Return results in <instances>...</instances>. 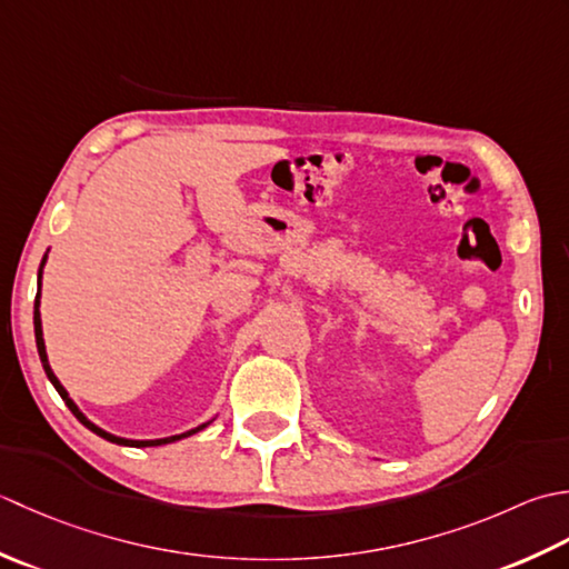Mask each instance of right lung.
<instances>
[{
  "label": "right lung",
  "mask_w": 569,
  "mask_h": 569,
  "mask_svg": "<svg viewBox=\"0 0 569 569\" xmlns=\"http://www.w3.org/2000/svg\"><path fill=\"white\" fill-rule=\"evenodd\" d=\"M41 268H43V262H41ZM39 289H41V270H39ZM33 333H37V349H39V358H41V363H43V370H46V376H49V380L53 382V388L58 390V396H61L63 400H66V405H68V410H71L80 422H83L90 432H96L98 437H102V439H108V442H114V445H124V447H159V445H169V442H177V439H183V437H191V435H196L199 430H203L206 425H201V427H196V430H191V432H183V435H173V437H167V439H147V442H137V439H122V437H114V435H108L106 430H100V427H96L92 425L90 420H86V415L80 412L78 408H76V402L68 398V392H66V388L61 386V382H58V378L53 376V370H51V366H49V358H46V346H43V331H41V315H39V297H37V305H33Z\"/></svg>",
  "instance_id": "add662e5"
}]
</instances>
